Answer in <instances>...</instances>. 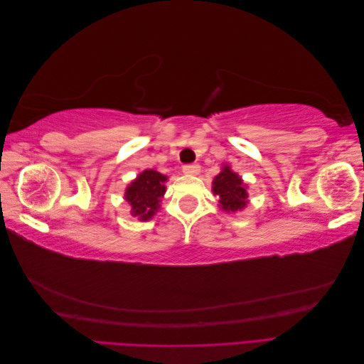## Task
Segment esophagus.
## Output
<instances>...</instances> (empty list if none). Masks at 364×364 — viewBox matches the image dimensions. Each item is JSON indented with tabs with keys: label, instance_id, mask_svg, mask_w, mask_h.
<instances>
[{
	"label": "esophagus",
	"instance_id": "34e87169",
	"mask_svg": "<svg viewBox=\"0 0 364 364\" xmlns=\"http://www.w3.org/2000/svg\"><path fill=\"white\" fill-rule=\"evenodd\" d=\"M182 171H183V174L196 176V174H199L200 167H199V165H197V164H193V165H185V167L182 168Z\"/></svg>",
	"mask_w": 364,
	"mask_h": 364
}]
</instances>
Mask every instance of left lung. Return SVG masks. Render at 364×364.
Returning <instances> with one entry per match:
<instances>
[{
  "instance_id": "left-lung-1",
  "label": "left lung",
  "mask_w": 364,
  "mask_h": 364,
  "mask_svg": "<svg viewBox=\"0 0 364 364\" xmlns=\"http://www.w3.org/2000/svg\"><path fill=\"white\" fill-rule=\"evenodd\" d=\"M247 190L249 185L230 168L229 164L222 165V170L213 181V193L218 199V208L226 214L243 211L249 203Z\"/></svg>"
}]
</instances>
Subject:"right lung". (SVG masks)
<instances>
[{
    "label": "right lung",
    "mask_w": 364,
    "mask_h": 364,
    "mask_svg": "<svg viewBox=\"0 0 364 364\" xmlns=\"http://www.w3.org/2000/svg\"><path fill=\"white\" fill-rule=\"evenodd\" d=\"M168 176L156 170H144L132 181L124 191V200L130 206V213L139 222H149L153 218L159 208L162 197L165 194V182Z\"/></svg>",
    "instance_id": "1"
}]
</instances>
